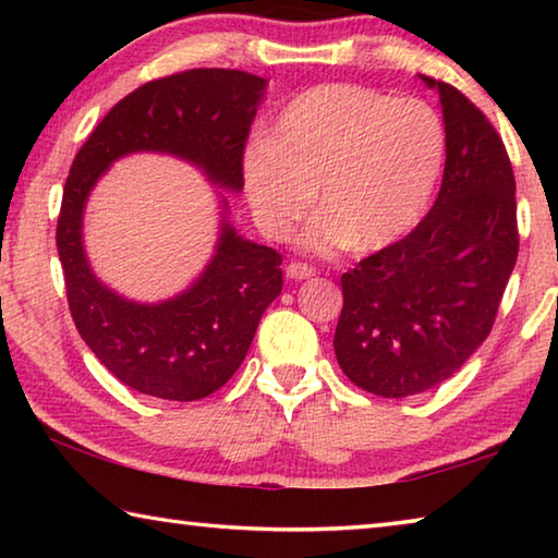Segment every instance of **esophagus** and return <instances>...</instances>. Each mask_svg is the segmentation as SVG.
Returning <instances> with one entry per match:
<instances>
[{
	"instance_id": "esophagus-1",
	"label": "esophagus",
	"mask_w": 558,
	"mask_h": 558,
	"mask_svg": "<svg viewBox=\"0 0 558 558\" xmlns=\"http://www.w3.org/2000/svg\"><path fill=\"white\" fill-rule=\"evenodd\" d=\"M286 272H288V278H290V280H307V278H313V276H315V268H313V266H307V263L290 260V263H288V268H286Z\"/></svg>"
}]
</instances>
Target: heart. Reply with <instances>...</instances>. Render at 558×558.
I'll return each mask as SVG.
<instances>
[{
  "mask_svg": "<svg viewBox=\"0 0 558 558\" xmlns=\"http://www.w3.org/2000/svg\"><path fill=\"white\" fill-rule=\"evenodd\" d=\"M442 155L446 135L426 102L335 83L300 93L270 140L248 147L245 194L260 229L286 239L315 189L323 214L305 233L310 251H381L421 221Z\"/></svg>",
  "mask_w": 558,
  "mask_h": 558,
  "instance_id": "heart-1",
  "label": "heart"
}]
</instances>
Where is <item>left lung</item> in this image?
<instances>
[{"mask_svg":"<svg viewBox=\"0 0 558 558\" xmlns=\"http://www.w3.org/2000/svg\"><path fill=\"white\" fill-rule=\"evenodd\" d=\"M423 81L446 122L438 199L409 235L344 272L335 332L342 372L384 399L436 389L468 362L495 325L519 251L502 137L450 83Z\"/></svg>","mask_w":558,"mask_h":558,"instance_id":"obj_1","label":"left lung"}]
</instances>
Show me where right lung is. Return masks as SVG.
<instances>
[{"mask_svg":"<svg viewBox=\"0 0 558 558\" xmlns=\"http://www.w3.org/2000/svg\"><path fill=\"white\" fill-rule=\"evenodd\" d=\"M266 86L260 75L233 69L149 81L112 106L73 159L56 226L69 310L100 364L140 393L196 401L219 391L248 354L260 315L280 295L282 258L241 239L223 219L214 258L192 288L157 305L125 300L93 276L83 251L90 189L120 157L165 153L241 192L245 140Z\"/></svg>","mask_w":558,"mask_h":558,"instance_id":"add662e5","label":"right lung"}]
</instances>
